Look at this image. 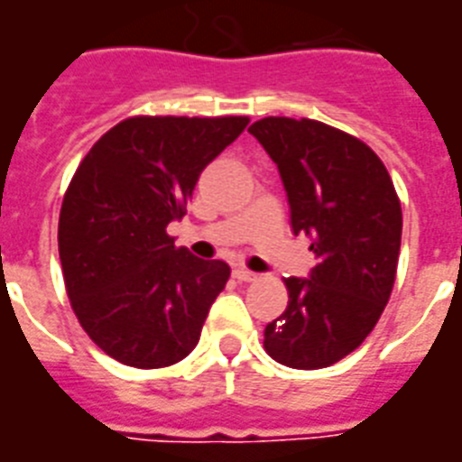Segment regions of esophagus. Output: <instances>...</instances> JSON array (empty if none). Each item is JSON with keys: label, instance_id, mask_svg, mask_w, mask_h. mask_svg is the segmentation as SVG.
<instances>
[{"label": "esophagus", "instance_id": "esophagus-1", "mask_svg": "<svg viewBox=\"0 0 462 462\" xmlns=\"http://www.w3.org/2000/svg\"><path fill=\"white\" fill-rule=\"evenodd\" d=\"M234 277H236V280H238V282H255V280H257L255 272L245 270V267H236V270H234Z\"/></svg>", "mask_w": 462, "mask_h": 462}]
</instances>
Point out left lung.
Returning a JSON list of instances; mask_svg holds the SVG:
<instances>
[{"mask_svg":"<svg viewBox=\"0 0 462 462\" xmlns=\"http://www.w3.org/2000/svg\"><path fill=\"white\" fill-rule=\"evenodd\" d=\"M250 134L277 163L294 234L310 238L309 280L289 277L287 310L264 328V352L284 366L325 368L374 330L398 272L402 209L383 161L346 132L263 117Z\"/></svg>","mask_w":462,"mask_h":462,"instance_id":"1","label":"left lung"}]
</instances>
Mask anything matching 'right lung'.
I'll use <instances>...</instances> for the list:
<instances>
[{"mask_svg":"<svg viewBox=\"0 0 462 462\" xmlns=\"http://www.w3.org/2000/svg\"><path fill=\"white\" fill-rule=\"evenodd\" d=\"M248 123L134 116L79 163L57 228L64 287L86 335L125 366H171L198 345L231 270L175 248L166 228Z\"/></svg>","mask_w":462,"mask_h":462,"instance_id":"right-lung-1","label":"right lung"}]
</instances>
